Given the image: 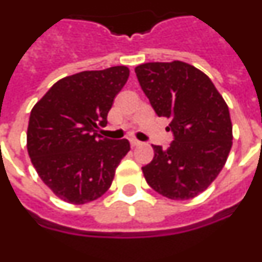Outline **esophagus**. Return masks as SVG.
<instances>
[{
    "label": "esophagus",
    "instance_id": "1",
    "mask_svg": "<svg viewBox=\"0 0 262 262\" xmlns=\"http://www.w3.org/2000/svg\"><path fill=\"white\" fill-rule=\"evenodd\" d=\"M129 144H131V147H138V145L142 144V142H139L136 139H131V140H129Z\"/></svg>",
    "mask_w": 262,
    "mask_h": 262
}]
</instances>
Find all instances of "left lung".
Listing matches in <instances>:
<instances>
[{
    "mask_svg": "<svg viewBox=\"0 0 262 262\" xmlns=\"http://www.w3.org/2000/svg\"><path fill=\"white\" fill-rule=\"evenodd\" d=\"M135 73L174 136L168 149L152 145L154 160L142 168L145 181L170 200L194 198L217 177L232 147L228 106L212 81L184 61L145 62Z\"/></svg>",
    "mask_w": 262,
    "mask_h": 262,
    "instance_id": "left-lung-1",
    "label": "left lung"
}]
</instances>
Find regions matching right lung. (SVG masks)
Returning a JSON list of instances; mask_svg holds the SVG:
<instances>
[{
    "mask_svg": "<svg viewBox=\"0 0 262 262\" xmlns=\"http://www.w3.org/2000/svg\"><path fill=\"white\" fill-rule=\"evenodd\" d=\"M129 69L84 71L59 80L31 110L27 151L39 177L60 200L92 202L108 190L129 151L127 139L99 135Z\"/></svg>",
    "mask_w": 262,
    "mask_h": 262,
    "instance_id": "1",
    "label": "right lung"
}]
</instances>
